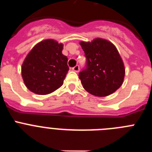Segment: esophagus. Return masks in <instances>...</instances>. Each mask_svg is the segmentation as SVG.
<instances>
[{"label":"esophagus","instance_id":"obj_1","mask_svg":"<svg viewBox=\"0 0 152 152\" xmlns=\"http://www.w3.org/2000/svg\"><path fill=\"white\" fill-rule=\"evenodd\" d=\"M79 70H80V67H79V65H75V67L72 68V71H74V72H78Z\"/></svg>","mask_w":152,"mask_h":152}]
</instances>
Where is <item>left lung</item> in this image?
Segmentation results:
<instances>
[{
	"label": "left lung",
	"mask_w": 152,
	"mask_h": 152,
	"mask_svg": "<svg viewBox=\"0 0 152 152\" xmlns=\"http://www.w3.org/2000/svg\"><path fill=\"white\" fill-rule=\"evenodd\" d=\"M86 57V68L79 78L86 91L96 96L114 93L123 84L125 76L123 61L115 45L103 39L91 42H80Z\"/></svg>",
	"instance_id": "8db88e82"
}]
</instances>
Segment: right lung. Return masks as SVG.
<instances>
[{
    "instance_id": "obj_1",
    "label": "right lung",
    "mask_w": 152,
    "mask_h": 152,
    "mask_svg": "<svg viewBox=\"0 0 152 152\" xmlns=\"http://www.w3.org/2000/svg\"><path fill=\"white\" fill-rule=\"evenodd\" d=\"M62 49L61 43L46 39L29 52L21 68L24 84L29 91L45 95L62 85L69 70L68 58L61 53Z\"/></svg>"
}]
</instances>
